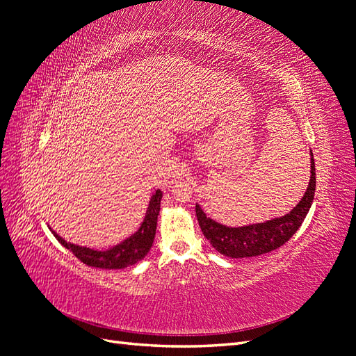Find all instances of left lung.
I'll return each instance as SVG.
<instances>
[{
    "instance_id": "8db88e82",
    "label": "left lung",
    "mask_w": 356,
    "mask_h": 356,
    "mask_svg": "<svg viewBox=\"0 0 356 356\" xmlns=\"http://www.w3.org/2000/svg\"><path fill=\"white\" fill-rule=\"evenodd\" d=\"M315 187V160L310 149V179L307 190L301 200L288 213L261 222L230 227V225L221 224L208 217L200 208V204L196 203L197 221L204 238L209 241L215 250L225 257L248 258L267 254L288 242L300 229L312 207V202H314Z\"/></svg>"
}]
</instances>
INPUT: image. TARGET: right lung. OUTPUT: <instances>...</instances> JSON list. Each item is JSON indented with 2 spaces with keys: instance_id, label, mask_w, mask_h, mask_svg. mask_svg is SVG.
<instances>
[{
  "instance_id": "add662e5",
  "label": "right lung",
  "mask_w": 356,
  "mask_h": 356,
  "mask_svg": "<svg viewBox=\"0 0 356 356\" xmlns=\"http://www.w3.org/2000/svg\"><path fill=\"white\" fill-rule=\"evenodd\" d=\"M161 197H163V191L157 190L154 195L149 197L145 217L141 225H139V229L134 234L129 236V238L123 239L120 243L105 248V250H93V248L67 242L65 239L60 238L50 225L49 229L53 233V236L60 242V245L72 251V254L84 264H88L90 267L110 268V270L111 268H114V270H117V268H124L127 266H132L138 261L144 260L145 255L152 250L156 236Z\"/></svg>"
}]
</instances>
